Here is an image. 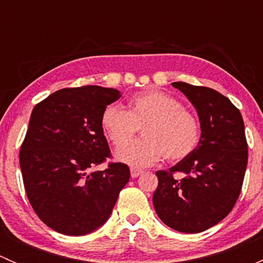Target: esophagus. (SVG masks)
<instances>
[{
  "label": "esophagus",
  "mask_w": 263,
  "mask_h": 263,
  "mask_svg": "<svg viewBox=\"0 0 263 263\" xmlns=\"http://www.w3.org/2000/svg\"><path fill=\"white\" fill-rule=\"evenodd\" d=\"M142 173H144V172H142L141 169H135V168H131V177H132V178H136V177L141 176Z\"/></svg>",
  "instance_id": "obj_1"
}]
</instances>
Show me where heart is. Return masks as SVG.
Here are the masks:
<instances>
[{"mask_svg": "<svg viewBox=\"0 0 263 263\" xmlns=\"http://www.w3.org/2000/svg\"><path fill=\"white\" fill-rule=\"evenodd\" d=\"M100 124L105 137L115 146H122L116 153L117 159L134 168L153 165L163 156L169 163L181 161L196 150L201 136L195 115L176 98L159 90L132 98L128 110L108 105ZM140 128L145 139L127 144Z\"/></svg>", "mask_w": 263, "mask_h": 263, "instance_id": "obj_1", "label": "heart"}]
</instances>
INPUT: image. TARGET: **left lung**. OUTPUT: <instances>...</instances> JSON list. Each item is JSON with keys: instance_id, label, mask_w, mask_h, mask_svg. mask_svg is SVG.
Here are the masks:
<instances>
[{"instance_id": "8db88e82", "label": "left lung", "mask_w": 263, "mask_h": 263, "mask_svg": "<svg viewBox=\"0 0 263 263\" xmlns=\"http://www.w3.org/2000/svg\"><path fill=\"white\" fill-rule=\"evenodd\" d=\"M172 85L197 109L201 139L188 158L156 172L153 202L169 228L200 233L228 216L239 197L248 161L245 123L239 109L216 90L187 82Z\"/></svg>"}]
</instances>
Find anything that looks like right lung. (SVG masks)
I'll use <instances>...</instances> for the list:
<instances>
[{"instance_id":"obj_1","label":"right lung","mask_w":263,"mask_h":263,"mask_svg":"<svg viewBox=\"0 0 263 263\" xmlns=\"http://www.w3.org/2000/svg\"><path fill=\"white\" fill-rule=\"evenodd\" d=\"M121 98L116 89L66 87L34 107L20 147L26 196L39 219L66 235H84L104 224L129 168L112 158L100 119Z\"/></svg>"}]
</instances>
